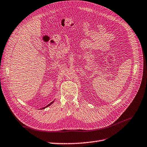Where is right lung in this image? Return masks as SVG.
Wrapping results in <instances>:
<instances>
[{
    "mask_svg": "<svg viewBox=\"0 0 147 147\" xmlns=\"http://www.w3.org/2000/svg\"><path fill=\"white\" fill-rule=\"evenodd\" d=\"M52 103H53V102H51V103H50V104H48V105H46V107H43V109H45V108H46V107H48V106H49V105H51V104H52Z\"/></svg>",
    "mask_w": 147,
    "mask_h": 147,
    "instance_id": "obj_1",
    "label": "right lung"
}]
</instances>
